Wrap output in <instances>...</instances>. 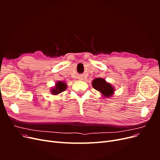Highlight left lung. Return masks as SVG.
<instances>
[{"label": "left lung", "mask_w": 160, "mask_h": 160, "mask_svg": "<svg viewBox=\"0 0 160 160\" xmlns=\"http://www.w3.org/2000/svg\"><path fill=\"white\" fill-rule=\"evenodd\" d=\"M92 85L95 89L100 91L105 97H109L113 93V88L112 86L102 78L95 79L93 81Z\"/></svg>", "instance_id": "1"}]
</instances>
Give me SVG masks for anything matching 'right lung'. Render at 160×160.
I'll return each mask as SVG.
<instances>
[{
  "instance_id": "obj_1",
  "label": "right lung",
  "mask_w": 160,
  "mask_h": 160,
  "mask_svg": "<svg viewBox=\"0 0 160 160\" xmlns=\"http://www.w3.org/2000/svg\"><path fill=\"white\" fill-rule=\"evenodd\" d=\"M67 88V85H65V83H62L61 81H59L58 83L56 84V87L55 89H53L52 90V93L53 94H58L60 93L61 92L64 91Z\"/></svg>"
}]
</instances>
